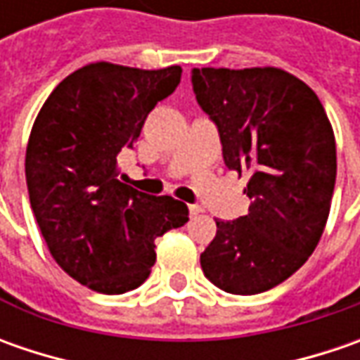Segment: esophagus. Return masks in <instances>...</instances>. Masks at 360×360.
<instances>
[{"label": "esophagus", "mask_w": 360, "mask_h": 360, "mask_svg": "<svg viewBox=\"0 0 360 360\" xmlns=\"http://www.w3.org/2000/svg\"><path fill=\"white\" fill-rule=\"evenodd\" d=\"M188 210H190V214H200L202 212V206L200 204H188Z\"/></svg>", "instance_id": "esophagus-1"}]
</instances>
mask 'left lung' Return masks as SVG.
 <instances>
[{
	"instance_id": "left-lung-1",
	"label": "left lung",
	"mask_w": 360,
	"mask_h": 360,
	"mask_svg": "<svg viewBox=\"0 0 360 360\" xmlns=\"http://www.w3.org/2000/svg\"><path fill=\"white\" fill-rule=\"evenodd\" d=\"M192 88L216 124L229 170L248 174V214L216 220L200 255L206 278L258 295L295 274L323 236L337 178L333 126L316 94L278 68H194Z\"/></svg>"
}]
</instances>
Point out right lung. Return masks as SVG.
I'll return each instance as SVG.
<instances>
[{
  "mask_svg": "<svg viewBox=\"0 0 360 360\" xmlns=\"http://www.w3.org/2000/svg\"><path fill=\"white\" fill-rule=\"evenodd\" d=\"M182 68L140 70L98 62L58 84L25 150V180L53 260L102 295H124L150 276L154 240L188 222V206L118 180V156L148 114L180 84Z\"/></svg>",
  "mask_w": 360,
  "mask_h": 360,
  "instance_id": "1",
  "label": "right lung"
}]
</instances>
